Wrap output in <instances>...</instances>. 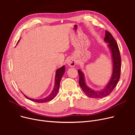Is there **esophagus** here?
Segmentation results:
<instances>
[{"instance_id":"obj_1","label":"esophagus","mask_w":135,"mask_h":135,"mask_svg":"<svg viewBox=\"0 0 135 135\" xmlns=\"http://www.w3.org/2000/svg\"><path fill=\"white\" fill-rule=\"evenodd\" d=\"M67 65L69 67H74L75 65H76V61L73 58H70L67 61Z\"/></svg>"}]
</instances>
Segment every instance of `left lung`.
<instances>
[{
  "label": "left lung",
  "mask_w": 135,
  "mask_h": 135,
  "mask_svg": "<svg viewBox=\"0 0 135 135\" xmlns=\"http://www.w3.org/2000/svg\"><path fill=\"white\" fill-rule=\"evenodd\" d=\"M104 40L108 43V46L111 51L113 60L112 75L110 81L106 86L103 90L99 91H95L89 88L85 84L84 74L80 70H78L79 75V83L80 86L84 93L89 97L100 98L108 96L115 88L120 77L121 56L117 42L111 33L107 31H105Z\"/></svg>",
  "instance_id": "obj_1"
}]
</instances>
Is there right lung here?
Segmentation results:
<instances>
[{
	"label": "right lung",
	"mask_w": 135,
	"mask_h": 135,
	"mask_svg": "<svg viewBox=\"0 0 135 135\" xmlns=\"http://www.w3.org/2000/svg\"><path fill=\"white\" fill-rule=\"evenodd\" d=\"M65 67L64 66L56 70V75H55V86H54V88L52 91V93L50 94L48 96H47L44 98H41V99H32V98H30L29 97H28L26 95H24L25 97H26L27 99H28V100H30L33 102H37V103H44V102H49L50 101L52 100V99H54L56 96L57 94V93H58L61 79L62 78L63 74L65 73Z\"/></svg>",
	"instance_id": "obj_1"
}]
</instances>
